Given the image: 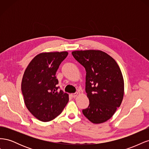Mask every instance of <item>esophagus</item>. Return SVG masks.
<instances>
[{"instance_id": "34e87169", "label": "esophagus", "mask_w": 149, "mask_h": 149, "mask_svg": "<svg viewBox=\"0 0 149 149\" xmlns=\"http://www.w3.org/2000/svg\"><path fill=\"white\" fill-rule=\"evenodd\" d=\"M78 94V93L76 92V93H74L73 94H72L71 96H72V97H76V96H77Z\"/></svg>"}]
</instances>
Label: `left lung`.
I'll list each match as a JSON object with an SVG mask.
<instances>
[{
    "instance_id": "1",
    "label": "left lung",
    "mask_w": 149,
    "mask_h": 149,
    "mask_svg": "<svg viewBox=\"0 0 149 149\" xmlns=\"http://www.w3.org/2000/svg\"><path fill=\"white\" fill-rule=\"evenodd\" d=\"M72 55L86 71V92L89 106L83 114L94 124L109 120L123 100L124 83L116 61L100 50L74 51Z\"/></svg>"
}]
</instances>
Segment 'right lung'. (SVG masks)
I'll list each match as a JSON object with an SVG mask.
<instances>
[{
    "mask_svg": "<svg viewBox=\"0 0 149 149\" xmlns=\"http://www.w3.org/2000/svg\"><path fill=\"white\" fill-rule=\"evenodd\" d=\"M68 52L42 53L26 68L22 81L25 106L31 114L43 122L60 115L68 102V94L59 90L56 73Z\"/></svg>",
    "mask_w": 149,
    "mask_h": 149,
    "instance_id": "obj_1",
    "label": "right lung"
}]
</instances>
